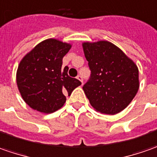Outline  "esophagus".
Instances as JSON below:
<instances>
[{
	"label": "esophagus",
	"mask_w": 157,
	"mask_h": 157,
	"mask_svg": "<svg viewBox=\"0 0 157 157\" xmlns=\"http://www.w3.org/2000/svg\"><path fill=\"white\" fill-rule=\"evenodd\" d=\"M76 78L78 79L79 81L82 82V85L83 84V81H82V75H77V76H76Z\"/></svg>",
	"instance_id": "1"
}]
</instances>
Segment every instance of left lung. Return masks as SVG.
Here are the masks:
<instances>
[{
    "instance_id": "obj_1",
    "label": "left lung",
    "mask_w": 157,
    "mask_h": 157,
    "mask_svg": "<svg viewBox=\"0 0 157 157\" xmlns=\"http://www.w3.org/2000/svg\"><path fill=\"white\" fill-rule=\"evenodd\" d=\"M82 48L91 70L90 78L82 89L90 104L101 114L121 112L137 93V66L109 41H87Z\"/></svg>"
}]
</instances>
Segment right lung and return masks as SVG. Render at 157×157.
<instances>
[{
	"mask_svg": "<svg viewBox=\"0 0 157 157\" xmlns=\"http://www.w3.org/2000/svg\"><path fill=\"white\" fill-rule=\"evenodd\" d=\"M71 44L48 39L29 52L20 62L16 82L24 101L35 110L50 114L66 101L65 95L82 82L68 76V67L62 69V58Z\"/></svg>",
	"mask_w": 157,
	"mask_h": 157,
	"instance_id": "right-lung-1",
	"label": "right lung"
}]
</instances>
